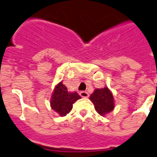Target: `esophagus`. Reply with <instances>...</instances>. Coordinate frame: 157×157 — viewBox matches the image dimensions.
<instances>
[{
  "mask_svg": "<svg viewBox=\"0 0 157 157\" xmlns=\"http://www.w3.org/2000/svg\"><path fill=\"white\" fill-rule=\"evenodd\" d=\"M79 95L82 97H83V98H87L89 96V94L86 92V91H80V93Z\"/></svg>",
  "mask_w": 157,
  "mask_h": 157,
  "instance_id": "34e87169",
  "label": "esophagus"
}]
</instances>
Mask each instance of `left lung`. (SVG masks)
I'll return each instance as SVG.
<instances>
[{
    "label": "left lung",
    "instance_id": "8db88e82",
    "mask_svg": "<svg viewBox=\"0 0 157 157\" xmlns=\"http://www.w3.org/2000/svg\"><path fill=\"white\" fill-rule=\"evenodd\" d=\"M89 98L94 104L96 111L100 116L105 117L114 109L115 103L113 95L108 86L96 89Z\"/></svg>",
    "mask_w": 157,
    "mask_h": 157
}]
</instances>
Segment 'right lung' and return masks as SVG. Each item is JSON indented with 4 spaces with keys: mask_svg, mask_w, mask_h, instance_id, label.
Returning <instances> with one entry per match:
<instances>
[{
    "mask_svg": "<svg viewBox=\"0 0 157 157\" xmlns=\"http://www.w3.org/2000/svg\"><path fill=\"white\" fill-rule=\"evenodd\" d=\"M78 99H81V96L76 91H69L62 82H60L53 89L50 99V106L59 116L64 117L71 112L73 104Z\"/></svg>",
    "mask_w": 157,
    "mask_h": 157,
    "instance_id": "add662e5",
    "label": "right lung"
}]
</instances>
